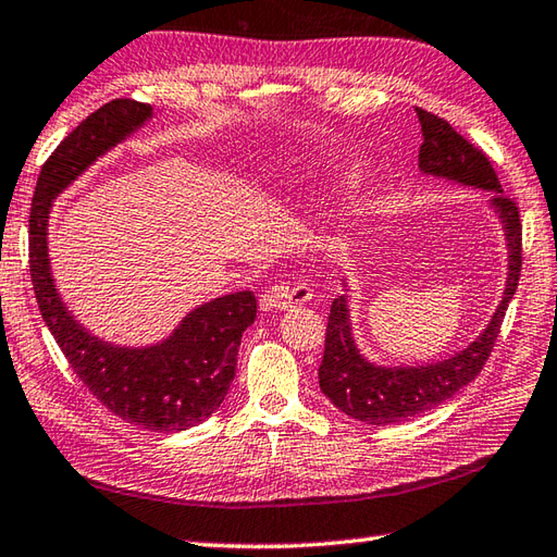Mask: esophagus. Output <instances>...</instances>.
I'll return each instance as SVG.
<instances>
[{"mask_svg": "<svg viewBox=\"0 0 557 557\" xmlns=\"http://www.w3.org/2000/svg\"><path fill=\"white\" fill-rule=\"evenodd\" d=\"M312 300V290L308 283H278V286H271L264 295L259 305H262V310H278V312H286L288 308H295V305H305Z\"/></svg>", "mask_w": 557, "mask_h": 557, "instance_id": "esophagus-1", "label": "esophagus"}]
</instances>
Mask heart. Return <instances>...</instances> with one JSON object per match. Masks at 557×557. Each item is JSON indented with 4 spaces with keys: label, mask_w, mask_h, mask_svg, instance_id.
I'll return each mask as SVG.
<instances>
[{
    "label": "heart",
    "mask_w": 557,
    "mask_h": 557,
    "mask_svg": "<svg viewBox=\"0 0 557 557\" xmlns=\"http://www.w3.org/2000/svg\"><path fill=\"white\" fill-rule=\"evenodd\" d=\"M356 177H358L356 170H346L344 177H342V183H338V185H342L344 189H346V187H354V185H356Z\"/></svg>",
    "instance_id": "1"
}]
</instances>
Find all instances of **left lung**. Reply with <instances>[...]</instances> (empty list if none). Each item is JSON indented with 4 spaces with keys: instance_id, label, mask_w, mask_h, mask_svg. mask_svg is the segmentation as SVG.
<instances>
[{
    "instance_id": "1",
    "label": "left lung",
    "mask_w": 557,
    "mask_h": 557,
    "mask_svg": "<svg viewBox=\"0 0 557 557\" xmlns=\"http://www.w3.org/2000/svg\"><path fill=\"white\" fill-rule=\"evenodd\" d=\"M421 122V153L418 168L430 177L449 180L461 187L493 191L491 209L503 223L507 243V278L503 300L493 312L491 322L473 342L445 360L423 362V366H377L360 354L350 324L348 293L338 295L329 312L324 358L320 366V389L338 411L370 425H389L416 418L430 408L449 401L454 394L475 380L491 356L507 305L512 300L521 271V223L519 209L503 195L500 180L483 151L463 139L447 120L433 112L416 108ZM344 290L348 283L344 278Z\"/></svg>"
}]
</instances>
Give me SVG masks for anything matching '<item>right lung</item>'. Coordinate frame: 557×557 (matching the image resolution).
Returning a JSON list of instances; mask_svg holds the SVG:
<instances>
[{
	"label": "right lung",
	"instance_id": "right-lung-1",
	"mask_svg": "<svg viewBox=\"0 0 557 557\" xmlns=\"http://www.w3.org/2000/svg\"><path fill=\"white\" fill-rule=\"evenodd\" d=\"M151 117V106L110 100L57 146L33 195L30 278L45 324L88 392L122 421L151 433H180L207 421L228 394L243 332L257 320L255 293L240 290L199 305L158 344L117 346L78 324L54 286L48 255L52 201Z\"/></svg>",
	"mask_w": 557,
	"mask_h": 557
}]
</instances>
